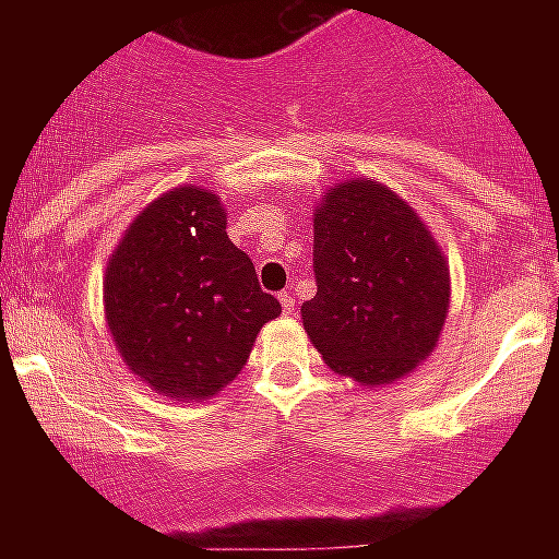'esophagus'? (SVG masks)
<instances>
[{"label": "esophagus", "instance_id": "1", "mask_svg": "<svg viewBox=\"0 0 559 559\" xmlns=\"http://www.w3.org/2000/svg\"><path fill=\"white\" fill-rule=\"evenodd\" d=\"M280 302H283V310L285 313H294V305H296V296L290 294V290H283V294H280Z\"/></svg>", "mask_w": 559, "mask_h": 559}]
</instances>
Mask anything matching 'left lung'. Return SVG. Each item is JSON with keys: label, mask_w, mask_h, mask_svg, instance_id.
<instances>
[{"label": "left lung", "mask_w": 559, "mask_h": 559, "mask_svg": "<svg viewBox=\"0 0 559 559\" xmlns=\"http://www.w3.org/2000/svg\"><path fill=\"white\" fill-rule=\"evenodd\" d=\"M313 274L302 324L333 372L383 386L433 353L451 305L448 260L386 185L328 190L313 218Z\"/></svg>", "instance_id": "1"}]
</instances>
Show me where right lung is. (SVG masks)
Segmentation results:
<instances>
[{
    "label": "right lung",
    "instance_id": "obj_1",
    "mask_svg": "<svg viewBox=\"0 0 559 559\" xmlns=\"http://www.w3.org/2000/svg\"><path fill=\"white\" fill-rule=\"evenodd\" d=\"M106 322L126 367L153 392L204 400L240 374L265 322L283 313L226 235L218 195L176 187L147 204L103 280Z\"/></svg>",
    "mask_w": 559,
    "mask_h": 559
}]
</instances>
